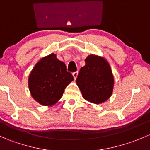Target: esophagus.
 I'll list each match as a JSON object with an SVG mask.
<instances>
[{
  "label": "esophagus",
  "mask_w": 150,
  "mask_h": 150,
  "mask_svg": "<svg viewBox=\"0 0 150 150\" xmlns=\"http://www.w3.org/2000/svg\"><path fill=\"white\" fill-rule=\"evenodd\" d=\"M78 72H73V73H72V75H73V77H74V78H75V79H76L77 77H78Z\"/></svg>",
  "instance_id": "1"
}]
</instances>
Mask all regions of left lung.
Returning a JSON list of instances; mask_svg holds the SVG:
<instances>
[{"instance_id": "obj_1", "label": "left lung", "mask_w": 150, "mask_h": 150, "mask_svg": "<svg viewBox=\"0 0 150 150\" xmlns=\"http://www.w3.org/2000/svg\"><path fill=\"white\" fill-rule=\"evenodd\" d=\"M86 65L81 68L76 83L88 102L101 104L112 93L114 78L107 60L102 57L89 55L85 59Z\"/></svg>"}]
</instances>
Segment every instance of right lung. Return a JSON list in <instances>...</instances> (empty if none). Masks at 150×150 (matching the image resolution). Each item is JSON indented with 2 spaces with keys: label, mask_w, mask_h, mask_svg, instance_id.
<instances>
[{
  "label": "right lung",
  "mask_w": 150,
  "mask_h": 150,
  "mask_svg": "<svg viewBox=\"0 0 150 150\" xmlns=\"http://www.w3.org/2000/svg\"><path fill=\"white\" fill-rule=\"evenodd\" d=\"M74 80L66 65L54 54L43 57L29 75L28 86L33 99L43 106H52L62 96L65 88Z\"/></svg>",
  "instance_id": "1"
}]
</instances>
